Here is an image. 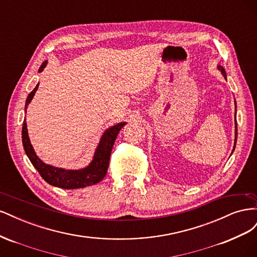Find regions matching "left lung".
<instances>
[{
	"mask_svg": "<svg viewBox=\"0 0 257 257\" xmlns=\"http://www.w3.org/2000/svg\"><path fill=\"white\" fill-rule=\"evenodd\" d=\"M217 69H219V71H221L222 75L224 76V78L226 79V73H225V69H224L221 65H217ZM236 107H237V105H236V100H235V108H236ZM236 111H237V109H236ZM236 143H237V119H236V112H235V143H234V148H232L231 154H232V152H234V150H235Z\"/></svg>",
	"mask_w": 257,
	"mask_h": 257,
	"instance_id": "1",
	"label": "left lung"
}]
</instances>
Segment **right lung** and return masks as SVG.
Segmentation results:
<instances>
[{
  "label": "right lung",
  "mask_w": 257,
  "mask_h": 257,
  "mask_svg": "<svg viewBox=\"0 0 257 257\" xmlns=\"http://www.w3.org/2000/svg\"><path fill=\"white\" fill-rule=\"evenodd\" d=\"M47 63L48 61L44 62L40 69H38V73H42L44 71V68L47 66ZM38 85H40V82L36 84V87L27 97L25 106L26 112L29 104L34 97L35 92L38 89ZM125 124L126 122L118 123L115 124V125L107 128L104 132V134L99 139V143L96 147L91 163L88 166H85L81 169H65L48 165L44 163L37 157L33 149V146L31 145L26 119L23 121L22 125V145L23 148H25V151L28 155L29 160L37 169V172L40 173V175L46 182H48L53 186H58V188L65 190L80 189L85 188V186L96 184L103 180L104 177L106 176L108 165H109V159L115 138L118 136L121 128L125 125Z\"/></svg>",
  "instance_id": "right-lung-1"
}]
</instances>
